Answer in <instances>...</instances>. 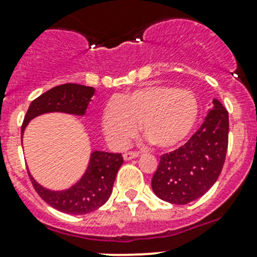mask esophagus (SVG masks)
<instances>
[{
  "label": "esophagus",
  "instance_id": "1",
  "mask_svg": "<svg viewBox=\"0 0 257 257\" xmlns=\"http://www.w3.org/2000/svg\"><path fill=\"white\" fill-rule=\"evenodd\" d=\"M139 154L137 153V152H126V153L123 154V158H124V161H131V159L137 158Z\"/></svg>",
  "mask_w": 257,
  "mask_h": 257
}]
</instances>
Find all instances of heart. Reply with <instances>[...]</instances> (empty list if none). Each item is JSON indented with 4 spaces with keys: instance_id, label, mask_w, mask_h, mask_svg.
I'll list each match as a JSON object with an SVG mask.
<instances>
[{
    "instance_id": "1",
    "label": "heart",
    "mask_w": 257,
    "mask_h": 257,
    "mask_svg": "<svg viewBox=\"0 0 257 257\" xmlns=\"http://www.w3.org/2000/svg\"><path fill=\"white\" fill-rule=\"evenodd\" d=\"M198 116L197 98L191 90L169 85L136 89L105 106L101 125L108 141L124 148L141 131L154 146L171 149L187 139Z\"/></svg>"
}]
</instances>
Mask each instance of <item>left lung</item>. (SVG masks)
Segmentation results:
<instances>
[{"label":"left lung","mask_w":257,"mask_h":257,"mask_svg":"<svg viewBox=\"0 0 257 257\" xmlns=\"http://www.w3.org/2000/svg\"><path fill=\"white\" fill-rule=\"evenodd\" d=\"M201 128L184 146L161 157L152 189L161 200L187 205L202 197L222 171L228 146V113L213 99Z\"/></svg>","instance_id":"8db88e82"}]
</instances>
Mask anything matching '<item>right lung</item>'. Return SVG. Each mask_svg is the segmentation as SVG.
I'll list each match as a JSON object with an SVG mask.
<instances>
[{
    "instance_id": "add662e5",
    "label": "right lung",
    "mask_w": 257,
    "mask_h": 257,
    "mask_svg": "<svg viewBox=\"0 0 257 257\" xmlns=\"http://www.w3.org/2000/svg\"><path fill=\"white\" fill-rule=\"evenodd\" d=\"M95 94L93 86L79 84H62L50 89L35 99L29 106L21 133L24 134L27 124L36 116L46 113H66L74 115H85L91 98ZM120 153L94 151L90 154L85 173L74 186L62 191L45 188L30 174L32 186L40 197L51 207L70 215H85L93 212L109 200L113 191L116 173L123 164Z\"/></svg>"
}]
</instances>
